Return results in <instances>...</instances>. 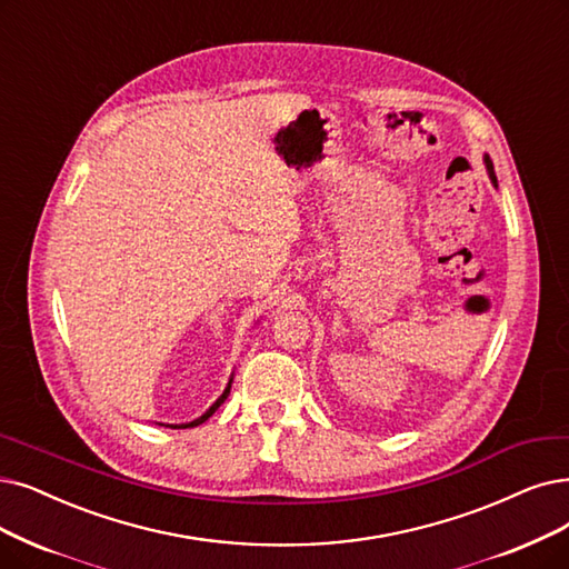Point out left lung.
Returning <instances> with one entry per match:
<instances>
[{
  "label": "left lung",
  "mask_w": 569,
  "mask_h": 569,
  "mask_svg": "<svg viewBox=\"0 0 569 569\" xmlns=\"http://www.w3.org/2000/svg\"><path fill=\"white\" fill-rule=\"evenodd\" d=\"M483 163H486V170H488V177H490V181H492V187L497 189V177H495V170H492V161H490V156H488V153L483 156Z\"/></svg>",
  "instance_id": "obj_1"
}]
</instances>
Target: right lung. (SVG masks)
Listing matches in <instances>:
<instances>
[{
    "label": "right lung",
    "mask_w": 569,
    "mask_h": 569,
    "mask_svg": "<svg viewBox=\"0 0 569 569\" xmlns=\"http://www.w3.org/2000/svg\"><path fill=\"white\" fill-rule=\"evenodd\" d=\"M231 382H233V378H229V385H226V390L221 392V397L208 408V411L206 413H202L200 418H196V420H191V422H181V425H166V427H172V429H187V427H198V425H202V422H206L214 411H217V408L226 401V397H229L231 395Z\"/></svg>",
    "instance_id": "add662e5"
}]
</instances>
